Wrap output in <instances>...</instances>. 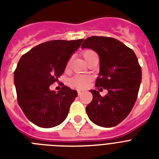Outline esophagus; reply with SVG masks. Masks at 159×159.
<instances>
[{
  "label": "esophagus",
  "mask_w": 159,
  "mask_h": 159,
  "mask_svg": "<svg viewBox=\"0 0 159 159\" xmlns=\"http://www.w3.org/2000/svg\"><path fill=\"white\" fill-rule=\"evenodd\" d=\"M83 92V91L82 90H77V94L78 95H81Z\"/></svg>",
  "instance_id": "esophagus-1"
}]
</instances>
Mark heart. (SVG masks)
I'll use <instances>...</instances> for the list:
<instances>
[{
    "label": "heart",
    "instance_id": "1",
    "mask_svg": "<svg viewBox=\"0 0 159 159\" xmlns=\"http://www.w3.org/2000/svg\"><path fill=\"white\" fill-rule=\"evenodd\" d=\"M82 54L84 57V59L87 62L91 57L97 55V53L92 49H87V50L83 51ZM68 66H69V62L67 63V67ZM90 82H91V77L87 76V75H76L74 77H72V78H70L69 81H68L69 84L72 87H75L77 88H84L89 84Z\"/></svg>",
    "mask_w": 159,
    "mask_h": 159
}]
</instances>
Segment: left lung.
I'll use <instances>...</instances> for the list:
<instances>
[{"mask_svg":"<svg viewBox=\"0 0 159 159\" xmlns=\"http://www.w3.org/2000/svg\"><path fill=\"white\" fill-rule=\"evenodd\" d=\"M82 47L98 53L101 72L96 87L108 91L105 97L91 91L93 98L86 108L87 116L102 127L117 125L130 113L138 97L142 77L138 58L130 48L111 37L92 36Z\"/></svg>","mask_w":159,"mask_h":159,"instance_id":"1","label":"left lung"}]
</instances>
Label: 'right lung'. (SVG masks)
<instances>
[{
	"label": "right lung",
	"mask_w": 159,
	"mask_h": 159,
	"mask_svg": "<svg viewBox=\"0 0 159 159\" xmlns=\"http://www.w3.org/2000/svg\"><path fill=\"white\" fill-rule=\"evenodd\" d=\"M83 39L51 40L35 46L20 57L14 72L17 102L28 120L41 128H52L67 118L75 90L49 87L63 73L67 60Z\"/></svg>",
	"instance_id": "obj_1"
}]
</instances>
